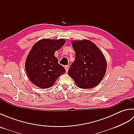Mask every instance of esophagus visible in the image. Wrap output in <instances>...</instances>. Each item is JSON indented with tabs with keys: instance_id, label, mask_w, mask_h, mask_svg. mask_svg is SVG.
I'll list each match as a JSON object with an SVG mask.
<instances>
[{
	"instance_id": "esophagus-1",
	"label": "esophagus",
	"mask_w": 134,
	"mask_h": 134,
	"mask_svg": "<svg viewBox=\"0 0 134 134\" xmlns=\"http://www.w3.org/2000/svg\"><path fill=\"white\" fill-rule=\"evenodd\" d=\"M65 69V71H66V72L68 71V70H69V65H65V66L64 67Z\"/></svg>"
}]
</instances>
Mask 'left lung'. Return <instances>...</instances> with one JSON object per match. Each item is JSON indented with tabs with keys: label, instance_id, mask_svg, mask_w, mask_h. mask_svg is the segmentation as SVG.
I'll return each instance as SVG.
<instances>
[{
	"label": "left lung",
	"instance_id": "1",
	"mask_svg": "<svg viewBox=\"0 0 134 134\" xmlns=\"http://www.w3.org/2000/svg\"><path fill=\"white\" fill-rule=\"evenodd\" d=\"M75 59L68 71L77 86L90 89L97 86L105 75L106 60L93 42L87 40L72 42Z\"/></svg>",
	"mask_w": 134,
	"mask_h": 134
}]
</instances>
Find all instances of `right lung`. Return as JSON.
Returning a JSON list of instances; mask_svg holds the SVG:
<instances>
[{
  "mask_svg": "<svg viewBox=\"0 0 134 134\" xmlns=\"http://www.w3.org/2000/svg\"><path fill=\"white\" fill-rule=\"evenodd\" d=\"M65 42L64 39H42L33 45L27 57L25 68L28 77L36 86L49 88L65 73V69L54 56L55 51L60 49Z\"/></svg>",
  "mask_w": 134,
  "mask_h": 134,
  "instance_id": "obj_1",
  "label": "right lung"
}]
</instances>
